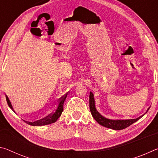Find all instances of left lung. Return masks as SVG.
I'll return each mask as SVG.
<instances>
[{
	"mask_svg": "<svg viewBox=\"0 0 158 158\" xmlns=\"http://www.w3.org/2000/svg\"><path fill=\"white\" fill-rule=\"evenodd\" d=\"M89 106H90V110L91 112V114L93 117L94 118V119L97 121L99 124L102 125V126L110 128V129H113L115 130H121L123 129H125L127 127H129L130 125H132L134 123L137 121L138 120H139L141 117L145 115L147 111H148L150 107L147 109L145 114H143L142 116L137 118L134 119H109L106 118L104 117L102 115H101L95 107V99H94V95L92 92H90L89 95Z\"/></svg>",
	"mask_w": 158,
	"mask_h": 158,
	"instance_id": "obj_1",
	"label": "left lung"
}]
</instances>
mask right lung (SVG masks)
I'll return each mask as SVG.
<instances>
[{
	"mask_svg": "<svg viewBox=\"0 0 158 158\" xmlns=\"http://www.w3.org/2000/svg\"><path fill=\"white\" fill-rule=\"evenodd\" d=\"M67 95H68V93H67L65 96H63V97H62L60 99L59 102H58L56 109V111L53 112L51 116H47L46 118H44L38 120V121H37L35 122H33V123L29 122L27 121H24V120H23V121H24L26 123L32 125V126H42V125H46L53 123H55L57 121L58 118L60 116L61 114H62V112L63 111V104L67 98ZM5 98H6L7 105H8V106H10V108L15 113V111L14 110V109H13L12 104L10 102V101L9 100L8 97L7 96V95H5Z\"/></svg>",
	"mask_w": 158,
	"mask_h": 158,
	"instance_id": "add662e5",
	"label": "right lung"
}]
</instances>
